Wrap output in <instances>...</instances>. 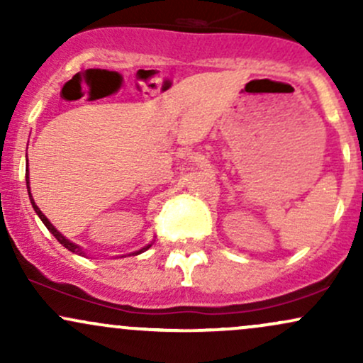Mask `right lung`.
Wrapping results in <instances>:
<instances>
[{"instance_id": "obj_1", "label": "right lung", "mask_w": 363, "mask_h": 363, "mask_svg": "<svg viewBox=\"0 0 363 363\" xmlns=\"http://www.w3.org/2000/svg\"><path fill=\"white\" fill-rule=\"evenodd\" d=\"M25 179H27V191H28V198H30V203H32V206H34L35 213H37V215H39V218H40V220H43V223L45 225V227H48V230H49V232H51V234H52V235H54V237H56V239H57V242H60V244H62V245H65V247H66V249H68V251H72V252H74V254H78V256H85V251H83V249L80 247V245H77V244L69 242V240H68V239H66V237H65V235H62V234H61V232H57V230H56V228H54V225H52L51 222H49V220H48V218H45V215L43 213V211H40V210H39V206H37V205H35L34 198H32V194H30V186H28V165H27V174H25ZM152 244H153V242H152ZM152 244L145 245V247H143V249H140V251H136V252H133V254H141V252H145V251H147V249H150V247H152Z\"/></svg>"}]
</instances>
